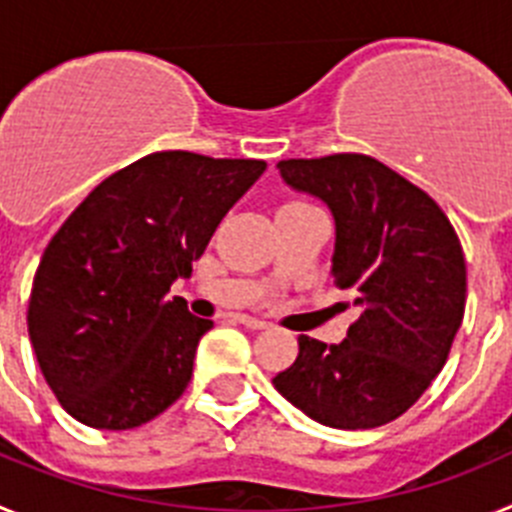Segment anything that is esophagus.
I'll list each match as a JSON object with an SVG mask.
<instances>
[{"instance_id": "1", "label": "esophagus", "mask_w": 512, "mask_h": 512, "mask_svg": "<svg viewBox=\"0 0 512 512\" xmlns=\"http://www.w3.org/2000/svg\"><path fill=\"white\" fill-rule=\"evenodd\" d=\"M233 320H238V323L246 325V328H251V330H264L266 328L264 320L253 318V315H246V312H235Z\"/></svg>"}]
</instances>
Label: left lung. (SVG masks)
Instances as JSON below:
<instances>
[{
    "label": "left lung",
    "instance_id": "1",
    "mask_svg": "<svg viewBox=\"0 0 512 512\" xmlns=\"http://www.w3.org/2000/svg\"><path fill=\"white\" fill-rule=\"evenodd\" d=\"M277 169L287 187L328 205L336 220L330 274L354 289L359 318L341 343L297 338L300 354L274 387L330 428L390 423L449 359L467 302L459 238L423 189L372 156L289 158Z\"/></svg>",
    "mask_w": 512,
    "mask_h": 512
}]
</instances>
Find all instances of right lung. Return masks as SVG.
Returning a JSON list of instances; mask_svg holds the SVG:
<instances>
[{"mask_svg":"<svg viewBox=\"0 0 512 512\" xmlns=\"http://www.w3.org/2000/svg\"><path fill=\"white\" fill-rule=\"evenodd\" d=\"M264 169L256 158L151 153L107 176L58 228L35 271L27 333L71 418L128 431L182 397L212 320L166 292Z\"/></svg>","mask_w":512,"mask_h":512,"instance_id":"obj_1","label":"right lung"}]
</instances>
